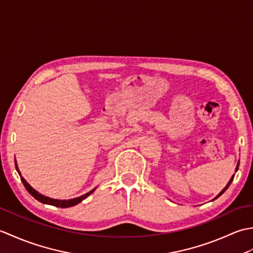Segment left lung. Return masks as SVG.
<instances>
[{"instance_id": "8db88e82", "label": "left lung", "mask_w": 253, "mask_h": 253, "mask_svg": "<svg viewBox=\"0 0 253 253\" xmlns=\"http://www.w3.org/2000/svg\"><path fill=\"white\" fill-rule=\"evenodd\" d=\"M238 168H239V162H238V164H237V166H236V171H237V170H238ZM234 176H235V175H234ZM234 176H233V177H232V178H230V180H229V181H228V184H227V185H226V187H225V188H224V189H223V190H222V191H221V192H219V193H218V195H217V196H216V197H215V198H214V199H216V198H218V197H219V196H221V195H223V193H224V192H225V191H226V189H227V188H228V187H229V185H230V184H232V181H233V179H234Z\"/></svg>"}]
</instances>
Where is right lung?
I'll return each instance as SVG.
<instances>
[{
	"label": "right lung",
	"mask_w": 253,
	"mask_h": 253,
	"mask_svg": "<svg viewBox=\"0 0 253 253\" xmlns=\"http://www.w3.org/2000/svg\"><path fill=\"white\" fill-rule=\"evenodd\" d=\"M15 166H16V169H17L18 174H19V176H20V179H21V181H23V184H24L25 188L27 189V191H28V192L30 193V195H31L32 197H34L35 199H37L38 201H40V202L44 203V204H50V206H54V207H57V208H69V207H74V206H76V204L82 202V201L84 200V199H85L88 196H90L91 193H92V192L95 190V188H94V189L89 191L88 193H85V195H83V196H80V197H78V198L69 199V200H57V199H52V198H49V197L42 196L41 193H39L37 190H35L34 188H32V187L28 184V182L26 181V179L24 178V177L20 175V171H19V169H18V166H17V163H16V161H15Z\"/></svg>",
	"instance_id": "1"
}]
</instances>
